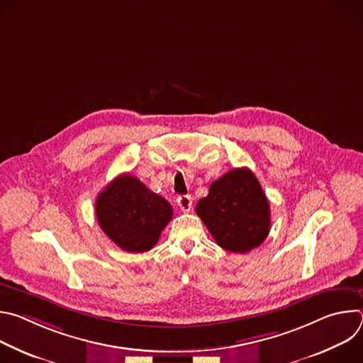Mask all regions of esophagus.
<instances>
[{
    "mask_svg": "<svg viewBox=\"0 0 363 363\" xmlns=\"http://www.w3.org/2000/svg\"><path fill=\"white\" fill-rule=\"evenodd\" d=\"M177 203L182 213H189L192 208V199L189 195H179L177 198Z\"/></svg>",
    "mask_w": 363,
    "mask_h": 363,
    "instance_id": "34e87169",
    "label": "esophagus"
}]
</instances>
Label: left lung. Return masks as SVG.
Wrapping results in <instances>:
<instances>
[{"instance_id":"obj_1","label":"left lung","mask_w":363,"mask_h":363,"mask_svg":"<svg viewBox=\"0 0 363 363\" xmlns=\"http://www.w3.org/2000/svg\"><path fill=\"white\" fill-rule=\"evenodd\" d=\"M195 211L216 242L231 252L251 251L270 231L269 201L248 168H234L214 181Z\"/></svg>"}]
</instances>
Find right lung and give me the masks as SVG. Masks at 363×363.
<instances>
[{
    "mask_svg": "<svg viewBox=\"0 0 363 363\" xmlns=\"http://www.w3.org/2000/svg\"><path fill=\"white\" fill-rule=\"evenodd\" d=\"M101 231L128 252H145L158 242L172 218V206L138 178L119 175L96 199Z\"/></svg>",
    "mask_w": 363,
    "mask_h": 363,
    "instance_id": "1",
    "label": "right lung"
}]
</instances>
